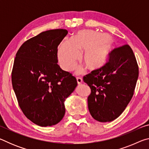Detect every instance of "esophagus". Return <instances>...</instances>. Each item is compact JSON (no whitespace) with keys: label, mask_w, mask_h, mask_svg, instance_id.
Masks as SVG:
<instances>
[{"label":"esophagus","mask_w":149,"mask_h":149,"mask_svg":"<svg viewBox=\"0 0 149 149\" xmlns=\"http://www.w3.org/2000/svg\"><path fill=\"white\" fill-rule=\"evenodd\" d=\"M76 79H77V82L78 84H81L82 83V81H83V80H82L81 78L79 77H76Z\"/></svg>","instance_id":"esophagus-1"}]
</instances>
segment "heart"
I'll return each mask as SVG.
<instances>
[{
    "label": "heart",
    "mask_w": 149,
    "mask_h": 149,
    "mask_svg": "<svg viewBox=\"0 0 149 149\" xmlns=\"http://www.w3.org/2000/svg\"><path fill=\"white\" fill-rule=\"evenodd\" d=\"M114 46L113 40L108 35L93 30H81L72 39H65L58 50L60 65L66 71L74 68L80 52H84L83 60L88 69L97 70L107 62Z\"/></svg>",
    "instance_id": "1"
}]
</instances>
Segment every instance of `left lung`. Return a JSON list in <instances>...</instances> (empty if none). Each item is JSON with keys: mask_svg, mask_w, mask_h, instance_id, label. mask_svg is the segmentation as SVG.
<instances>
[{"mask_svg": "<svg viewBox=\"0 0 149 149\" xmlns=\"http://www.w3.org/2000/svg\"><path fill=\"white\" fill-rule=\"evenodd\" d=\"M138 76V64L130 45L112 50L102 67L84 77L91 90L87 101L92 117L100 122L119 117L132 99Z\"/></svg>", "mask_w": 149, "mask_h": 149, "instance_id": "left-lung-1", "label": "left lung"}]
</instances>
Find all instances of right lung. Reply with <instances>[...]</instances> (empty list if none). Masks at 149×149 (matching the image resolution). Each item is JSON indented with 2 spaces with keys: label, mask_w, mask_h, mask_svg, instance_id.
Returning a JSON list of instances; mask_svg holds the SVG:
<instances>
[{
  "label": "right lung",
  "mask_w": 149,
  "mask_h": 149,
  "mask_svg": "<svg viewBox=\"0 0 149 149\" xmlns=\"http://www.w3.org/2000/svg\"><path fill=\"white\" fill-rule=\"evenodd\" d=\"M66 29L48 30L26 41L15 57L12 84L24 115L41 127L56 125L65 114L64 101L77 85L58 63V47Z\"/></svg>",
  "instance_id": "obj_1"
}]
</instances>
